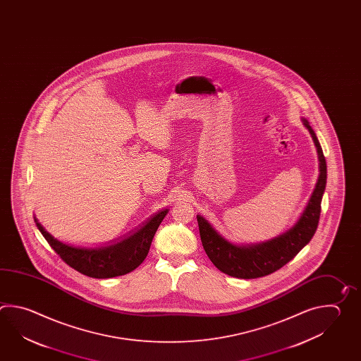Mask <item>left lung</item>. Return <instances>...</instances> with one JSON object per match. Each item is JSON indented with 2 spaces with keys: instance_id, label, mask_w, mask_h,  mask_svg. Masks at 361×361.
<instances>
[{
  "instance_id": "1",
  "label": "left lung",
  "mask_w": 361,
  "mask_h": 361,
  "mask_svg": "<svg viewBox=\"0 0 361 361\" xmlns=\"http://www.w3.org/2000/svg\"><path fill=\"white\" fill-rule=\"evenodd\" d=\"M302 123L309 130L317 147L319 177L307 204L292 228L262 243L235 244L221 235L203 216L197 214L203 248L212 264L224 274L240 279H256L266 276L279 270L280 267L295 258V255L309 243L315 234L326 185V162L323 149L309 121L302 118Z\"/></svg>"
}]
</instances>
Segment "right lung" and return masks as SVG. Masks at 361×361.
Segmentation results:
<instances>
[{
  "instance_id": "obj_1",
  "label": "right lung",
  "mask_w": 361,
  "mask_h": 361,
  "mask_svg": "<svg viewBox=\"0 0 361 361\" xmlns=\"http://www.w3.org/2000/svg\"><path fill=\"white\" fill-rule=\"evenodd\" d=\"M167 214L169 209L159 211L133 234L125 235L118 242L104 244L95 248L74 247L63 243L41 225L36 216L35 222L47 243L66 264L90 278L106 279L133 271L142 264L153 242L155 231Z\"/></svg>"
}]
</instances>
